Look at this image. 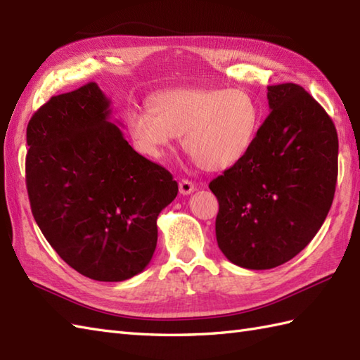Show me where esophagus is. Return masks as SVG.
<instances>
[{
	"mask_svg": "<svg viewBox=\"0 0 360 360\" xmlns=\"http://www.w3.org/2000/svg\"><path fill=\"white\" fill-rule=\"evenodd\" d=\"M195 192V184L188 179H182L179 181V193L181 195H190Z\"/></svg>",
	"mask_w": 360,
	"mask_h": 360,
	"instance_id": "obj_1",
	"label": "esophagus"
}]
</instances>
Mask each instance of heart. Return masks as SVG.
<instances>
[{"instance_id": "heart-1", "label": "heart", "mask_w": 360, "mask_h": 360, "mask_svg": "<svg viewBox=\"0 0 360 360\" xmlns=\"http://www.w3.org/2000/svg\"><path fill=\"white\" fill-rule=\"evenodd\" d=\"M151 110L127 112L136 150L159 160L184 134L186 151L207 172L231 168L250 151L262 110L243 88H170L151 98Z\"/></svg>"}]
</instances>
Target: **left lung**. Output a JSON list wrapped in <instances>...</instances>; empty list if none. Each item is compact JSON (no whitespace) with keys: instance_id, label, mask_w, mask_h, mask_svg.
<instances>
[{"instance_id":"obj_1","label":"left lung","mask_w":360,"mask_h":360,"mask_svg":"<svg viewBox=\"0 0 360 360\" xmlns=\"http://www.w3.org/2000/svg\"><path fill=\"white\" fill-rule=\"evenodd\" d=\"M269 116L250 151L209 187L218 248L246 269H272L308 246L331 209L339 139L331 117L295 83L267 86Z\"/></svg>"}]
</instances>
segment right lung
I'll use <instances>...</instances> for the list:
<instances>
[{
    "mask_svg": "<svg viewBox=\"0 0 360 360\" xmlns=\"http://www.w3.org/2000/svg\"><path fill=\"white\" fill-rule=\"evenodd\" d=\"M110 105L97 83L44 103L27 124L26 186L37 224L63 262L97 281H124L148 266L158 217L178 182L133 150Z\"/></svg>",
    "mask_w": 360,
    "mask_h": 360,
    "instance_id": "right-lung-1",
    "label": "right lung"
}]
</instances>
